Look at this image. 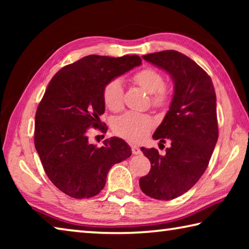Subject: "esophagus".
Returning <instances> with one entry per match:
<instances>
[{
  "label": "esophagus",
  "mask_w": 249,
  "mask_h": 249,
  "mask_svg": "<svg viewBox=\"0 0 249 249\" xmlns=\"http://www.w3.org/2000/svg\"><path fill=\"white\" fill-rule=\"evenodd\" d=\"M132 153L133 155H140L142 154V150H141V147L137 146V145H132Z\"/></svg>",
  "instance_id": "34e87169"
}]
</instances>
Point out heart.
Returning <instances> with one entry per match:
<instances>
[{
	"label": "heart",
	"instance_id": "obj_1",
	"mask_svg": "<svg viewBox=\"0 0 249 249\" xmlns=\"http://www.w3.org/2000/svg\"><path fill=\"white\" fill-rule=\"evenodd\" d=\"M133 81L151 93L155 107H163L170 99V91L165 84L163 75L154 68H142L135 72ZM103 102L109 111L117 112L123 107V87L120 79H113L103 88ZM154 126V119L148 114L136 112L125 113L114 121L113 130L124 140L136 142L144 138Z\"/></svg>",
	"mask_w": 249,
	"mask_h": 249
}]
</instances>
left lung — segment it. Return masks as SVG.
<instances>
[{"label": "left lung", "instance_id": "obj_1", "mask_svg": "<svg viewBox=\"0 0 249 249\" xmlns=\"http://www.w3.org/2000/svg\"><path fill=\"white\" fill-rule=\"evenodd\" d=\"M142 58L171 75L175 92L153 135L160 142L169 140L171 146L165 155L142 147L151 168L140 187L153 199L172 200L190 190L208 168L218 138L216 95L210 75L185 54L163 50Z\"/></svg>", "mask_w": 249, "mask_h": 249}]
</instances>
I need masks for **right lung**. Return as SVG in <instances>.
<instances>
[{
	"instance_id": "1",
	"label": "right lung",
	"mask_w": 249,
	"mask_h": 249,
	"mask_svg": "<svg viewBox=\"0 0 249 249\" xmlns=\"http://www.w3.org/2000/svg\"><path fill=\"white\" fill-rule=\"evenodd\" d=\"M141 64L136 54H90L64 67L50 80L36 111L34 142L46 175L67 196H96L112 166L132 155L127 142L119 137L107 140L102 147L90 144L88 130L102 126L105 84Z\"/></svg>"
}]
</instances>
